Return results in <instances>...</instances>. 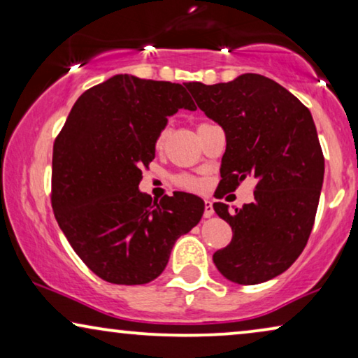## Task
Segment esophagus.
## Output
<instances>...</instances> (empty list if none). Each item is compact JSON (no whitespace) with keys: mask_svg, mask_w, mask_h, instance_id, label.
Here are the masks:
<instances>
[{"mask_svg":"<svg viewBox=\"0 0 358 358\" xmlns=\"http://www.w3.org/2000/svg\"><path fill=\"white\" fill-rule=\"evenodd\" d=\"M213 213H215V210H213V205H212V202H210V200H205L203 217H205V218H210V217H212Z\"/></svg>","mask_w":358,"mask_h":358,"instance_id":"34e87169","label":"esophagus"}]
</instances>
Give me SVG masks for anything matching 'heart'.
<instances>
[{"instance_id": "obj_1", "label": "heart", "mask_w": 358, "mask_h": 358, "mask_svg": "<svg viewBox=\"0 0 358 358\" xmlns=\"http://www.w3.org/2000/svg\"><path fill=\"white\" fill-rule=\"evenodd\" d=\"M166 138H168V129H163L158 134V136H156L155 140V150L156 151H161L163 150V146L166 143ZM174 182L179 185V187H182L185 190H199L202 185H200V182L195 178H192V176H187V174H179L176 176L174 178Z\"/></svg>"}]
</instances>
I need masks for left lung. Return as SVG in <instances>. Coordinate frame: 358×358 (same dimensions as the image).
Segmentation results:
<instances>
[{
  "mask_svg": "<svg viewBox=\"0 0 358 358\" xmlns=\"http://www.w3.org/2000/svg\"><path fill=\"white\" fill-rule=\"evenodd\" d=\"M185 86L227 135L218 199L248 176L257 179L252 203L233 210L213 203L233 229L231 243L213 254L215 266L239 285L271 280L296 261L315 224L324 156L311 112L278 83L254 73Z\"/></svg>",
  "mask_w": 358,
  "mask_h": 358,
  "instance_id": "left-lung-1",
  "label": "left lung"
}]
</instances>
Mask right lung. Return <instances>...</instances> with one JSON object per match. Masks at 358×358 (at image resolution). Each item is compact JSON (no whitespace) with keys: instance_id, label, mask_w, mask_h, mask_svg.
<instances>
[{"instance_id":"right-lung-1","label":"right lung","mask_w":358,"mask_h":358,"mask_svg":"<svg viewBox=\"0 0 358 358\" xmlns=\"http://www.w3.org/2000/svg\"><path fill=\"white\" fill-rule=\"evenodd\" d=\"M195 110L182 85L117 75L83 92L53 143L52 208L90 271L117 285H143L164 271L180 234L200 222L203 202L176 192L141 194V168L168 117Z\"/></svg>"}]
</instances>
